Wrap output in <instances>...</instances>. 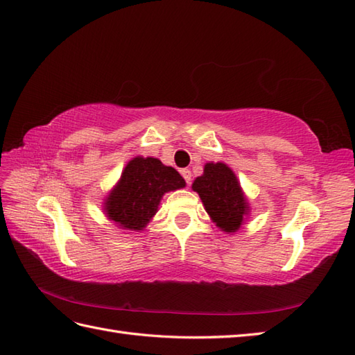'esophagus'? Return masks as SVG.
<instances>
[{"mask_svg": "<svg viewBox=\"0 0 355 355\" xmlns=\"http://www.w3.org/2000/svg\"><path fill=\"white\" fill-rule=\"evenodd\" d=\"M180 175H182V178L185 179V182L188 184V185H190L191 184V171L190 170H188V168H184V170H180Z\"/></svg>", "mask_w": 355, "mask_h": 355, "instance_id": "obj_1", "label": "esophagus"}]
</instances>
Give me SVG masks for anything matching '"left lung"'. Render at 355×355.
Returning <instances> with one entry per match:
<instances>
[{
  "label": "left lung",
  "mask_w": 355,
  "mask_h": 355,
  "mask_svg": "<svg viewBox=\"0 0 355 355\" xmlns=\"http://www.w3.org/2000/svg\"><path fill=\"white\" fill-rule=\"evenodd\" d=\"M193 190L200 196L211 220L225 232H237L249 214L248 199L235 173L223 162L205 164Z\"/></svg>",
  "instance_id": "1"
}]
</instances>
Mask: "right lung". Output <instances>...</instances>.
I'll list each match as a JSON object with an SVG mask.
<instances>
[{"mask_svg":"<svg viewBox=\"0 0 355 355\" xmlns=\"http://www.w3.org/2000/svg\"><path fill=\"white\" fill-rule=\"evenodd\" d=\"M184 187V178L173 167L156 157L137 156L125 165L106 198L105 212L121 230L143 231L156 214L162 196Z\"/></svg>","mask_w":355,"mask_h":355,"instance_id":"add662e5","label":"right lung"}]
</instances>
